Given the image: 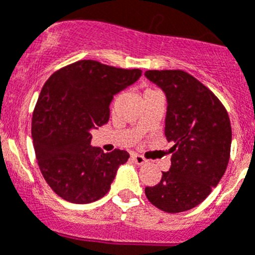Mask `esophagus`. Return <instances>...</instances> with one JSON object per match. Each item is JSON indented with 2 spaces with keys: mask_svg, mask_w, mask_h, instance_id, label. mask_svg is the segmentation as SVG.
<instances>
[{
  "mask_svg": "<svg viewBox=\"0 0 255 255\" xmlns=\"http://www.w3.org/2000/svg\"><path fill=\"white\" fill-rule=\"evenodd\" d=\"M131 159L136 165H143V164L146 163V159L143 156H140V155H131Z\"/></svg>",
  "mask_w": 255,
  "mask_h": 255,
  "instance_id": "34e87169",
  "label": "esophagus"
}]
</instances>
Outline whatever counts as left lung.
Instances as JSON below:
<instances>
[{"label": "left lung", "instance_id": "1", "mask_svg": "<svg viewBox=\"0 0 255 255\" xmlns=\"http://www.w3.org/2000/svg\"><path fill=\"white\" fill-rule=\"evenodd\" d=\"M144 75L165 94L164 132L174 143L169 170L144 193L163 211H188L207 198L226 172L232 143L228 113L215 95L186 71L148 70Z\"/></svg>", "mask_w": 255, "mask_h": 255}]
</instances>
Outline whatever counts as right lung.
Listing matches in <instances>:
<instances>
[{"instance_id": "obj_1", "label": "right lung", "mask_w": 255, "mask_h": 255, "mask_svg": "<svg viewBox=\"0 0 255 255\" xmlns=\"http://www.w3.org/2000/svg\"><path fill=\"white\" fill-rule=\"evenodd\" d=\"M140 75L139 69L83 60L45 82L32 116L33 147L43 177L62 199L85 205L109 191L129 153L91 146V130L108 123L113 96Z\"/></svg>"}]
</instances>
